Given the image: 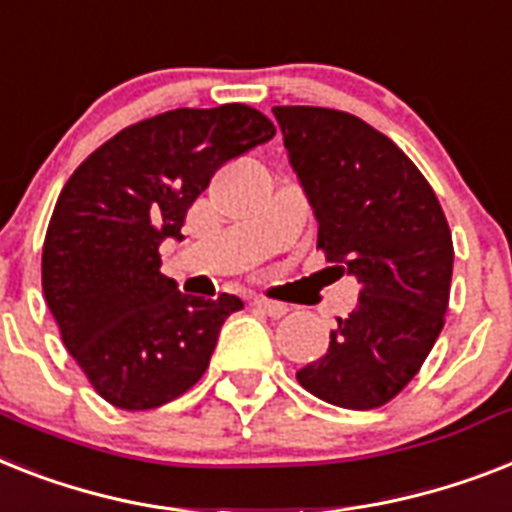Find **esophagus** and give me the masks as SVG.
<instances>
[{
  "instance_id": "1",
  "label": "esophagus",
  "mask_w": 512,
  "mask_h": 512,
  "mask_svg": "<svg viewBox=\"0 0 512 512\" xmlns=\"http://www.w3.org/2000/svg\"><path fill=\"white\" fill-rule=\"evenodd\" d=\"M255 305L260 307V310H265L270 318H281V315L289 313V307H286L284 302H273V299H265V297H255Z\"/></svg>"
}]
</instances>
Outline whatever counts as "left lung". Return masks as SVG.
I'll return each mask as SVG.
<instances>
[{
    "label": "left lung",
    "mask_w": 512,
    "mask_h": 512,
    "mask_svg": "<svg viewBox=\"0 0 512 512\" xmlns=\"http://www.w3.org/2000/svg\"><path fill=\"white\" fill-rule=\"evenodd\" d=\"M289 165L318 220V247L360 284L326 355L297 371L318 400L373 410L397 397L444 326L452 234L429 181L350 112L273 107Z\"/></svg>",
    "instance_id": "1"
}]
</instances>
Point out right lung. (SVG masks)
Here are the masks:
<instances>
[{"label": "right lung", "mask_w": 512, "mask_h": 512, "mask_svg": "<svg viewBox=\"0 0 512 512\" xmlns=\"http://www.w3.org/2000/svg\"><path fill=\"white\" fill-rule=\"evenodd\" d=\"M276 136L247 105L170 110L123 128L68 178L41 252V286L62 342L120 410H152L197 384L220 326L242 310L178 292L160 244L181 242L194 199L220 165Z\"/></svg>", "instance_id": "1"}]
</instances>
